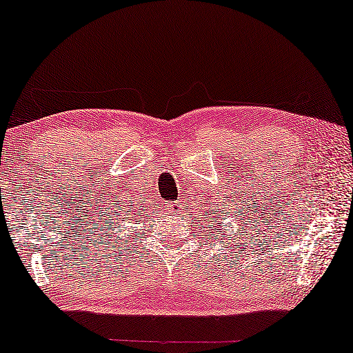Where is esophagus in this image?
<instances>
[{
    "mask_svg": "<svg viewBox=\"0 0 353 353\" xmlns=\"http://www.w3.org/2000/svg\"><path fill=\"white\" fill-rule=\"evenodd\" d=\"M169 211H172L173 214H180L181 211V201H175V203L169 205Z\"/></svg>",
    "mask_w": 353,
    "mask_h": 353,
    "instance_id": "34e87169",
    "label": "esophagus"
}]
</instances>
